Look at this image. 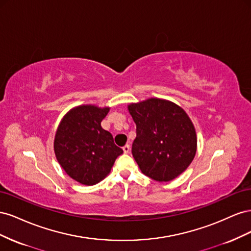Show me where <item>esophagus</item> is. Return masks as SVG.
<instances>
[{"label":"esophagus","mask_w":251,"mask_h":251,"mask_svg":"<svg viewBox=\"0 0 251 251\" xmlns=\"http://www.w3.org/2000/svg\"><path fill=\"white\" fill-rule=\"evenodd\" d=\"M123 150L125 154H128L130 153V146H128V144H126V146L123 148Z\"/></svg>","instance_id":"1"}]
</instances>
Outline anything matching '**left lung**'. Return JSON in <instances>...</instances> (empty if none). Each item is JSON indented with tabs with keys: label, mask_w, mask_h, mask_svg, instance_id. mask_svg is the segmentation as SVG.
I'll return each mask as SVG.
<instances>
[{
	"label": "left lung",
	"mask_w": 251,
	"mask_h": 251,
	"mask_svg": "<svg viewBox=\"0 0 251 251\" xmlns=\"http://www.w3.org/2000/svg\"><path fill=\"white\" fill-rule=\"evenodd\" d=\"M127 109L136 124L132 154L141 172L158 182L178 177L197 151L195 126L185 111L159 98L131 103Z\"/></svg>",
	"instance_id": "left-lung-1"
}]
</instances>
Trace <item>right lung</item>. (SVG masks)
Wrapping results in <instances>:
<instances>
[{"label": "right lung", "mask_w": 251, "mask_h": 251, "mask_svg": "<svg viewBox=\"0 0 251 251\" xmlns=\"http://www.w3.org/2000/svg\"><path fill=\"white\" fill-rule=\"evenodd\" d=\"M110 108L78 105L60 121L54 138V153L64 171L83 185H94L111 172L124 151L115 146L101 121Z\"/></svg>", "instance_id": "add662e5"}]
</instances>
